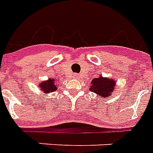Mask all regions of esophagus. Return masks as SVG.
Masks as SVG:
<instances>
[{
	"label": "esophagus",
	"instance_id": "1",
	"mask_svg": "<svg viewBox=\"0 0 153 153\" xmlns=\"http://www.w3.org/2000/svg\"><path fill=\"white\" fill-rule=\"evenodd\" d=\"M78 76H79L78 74H75V77H76V78H77Z\"/></svg>",
	"mask_w": 153,
	"mask_h": 153
}]
</instances>
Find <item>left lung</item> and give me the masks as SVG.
<instances>
[{"instance_id":"1","label":"left lung","mask_w":153,"mask_h":153,"mask_svg":"<svg viewBox=\"0 0 153 153\" xmlns=\"http://www.w3.org/2000/svg\"><path fill=\"white\" fill-rule=\"evenodd\" d=\"M115 82L109 79L103 78L100 76L99 78H94L91 82V86L90 90L95 92L102 97H107L114 91Z\"/></svg>"}]
</instances>
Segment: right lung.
Listing matches in <instances>:
<instances>
[{
	"mask_svg": "<svg viewBox=\"0 0 153 153\" xmlns=\"http://www.w3.org/2000/svg\"><path fill=\"white\" fill-rule=\"evenodd\" d=\"M40 88L45 93H49L57 91V86L55 85V81L53 79H48V82H44L40 84Z\"/></svg>",
	"mask_w": 153,
	"mask_h": 153,
	"instance_id": "right-lung-1",
	"label": "right lung"
}]
</instances>
